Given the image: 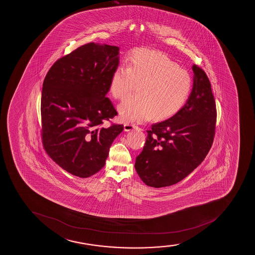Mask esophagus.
I'll return each instance as SVG.
<instances>
[{
  "label": "esophagus",
  "mask_w": 255,
  "mask_h": 255,
  "mask_svg": "<svg viewBox=\"0 0 255 255\" xmlns=\"http://www.w3.org/2000/svg\"><path fill=\"white\" fill-rule=\"evenodd\" d=\"M136 128H138V127L136 126L135 124H130V123H125L124 124V130L126 132H128V131H131V130Z\"/></svg>",
  "instance_id": "esophagus-1"
}]
</instances>
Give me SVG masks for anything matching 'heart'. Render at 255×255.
<instances>
[{
	"label": "heart",
	"mask_w": 255,
	"mask_h": 255,
	"mask_svg": "<svg viewBox=\"0 0 255 255\" xmlns=\"http://www.w3.org/2000/svg\"><path fill=\"white\" fill-rule=\"evenodd\" d=\"M138 85V97L121 103L118 112L124 123H142L155 117L163 120L173 117L185 106L193 81L187 70L166 54L153 50L138 49L120 65L110 81L112 96L123 100Z\"/></svg>",
	"instance_id": "heart-1"
}]
</instances>
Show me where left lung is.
<instances>
[{
	"instance_id": "left-lung-1",
	"label": "left lung",
	"mask_w": 255,
	"mask_h": 255,
	"mask_svg": "<svg viewBox=\"0 0 255 255\" xmlns=\"http://www.w3.org/2000/svg\"><path fill=\"white\" fill-rule=\"evenodd\" d=\"M193 88L173 117L153 124L145 144L136 157L135 169L151 187L181 181L205 159L214 142L216 105L205 71L192 66Z\"/></svg>"
}]
</instances>
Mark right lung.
Returning <instances> with one entry per match:
<instances>
[{
	"label": "right lung",
	"instance_id": "right-lung-1",
	"mask_svg": "<svg viewBox=\"0 0 255 255\" xmlns=\"http://www.w3.org/2000/svg\"><path fill=\"white\" fill-rule=\"evenodd\" d=\"M119 65V47L90 42L50 68L41 92V138L45 150L68 173L88 178L106 163L123 125L103 127L117 112L106 97Z\"/></svg>",
	"mask_w": 255,
	"mask_h": 255
}]
</instances>
